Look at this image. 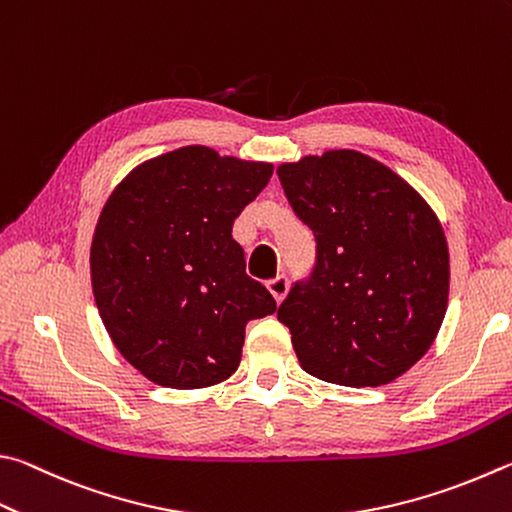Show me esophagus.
<instances>
[{
    "label": "esophagus",
    "instance_id": "obj_1",
    "mask_svg": "<svg viewBox=\"0 0 512 512\" xmlns=\"http://www.w3.org/2000/svg\"><path fill=\"white\" fill-rule=\"evenodd\" d=\"M268 291L275 297V302H282L288 291V277L286 275H277L275 280H268Z\"/></svg>",
    "mask_w": 512,
    "mask_h": 512
}]
</instances>
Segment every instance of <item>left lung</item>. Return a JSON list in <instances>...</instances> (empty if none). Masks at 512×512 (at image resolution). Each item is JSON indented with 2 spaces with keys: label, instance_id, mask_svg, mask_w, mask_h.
<instances>
[{
  "label": "left lung",
  "instance_id": "8db88e82",
  "mask_svg": "<svg viewBox=\"0 0 512 512\" xmlns=\"http://www.w3.org/2000/svg\"><path fill=\"white\" fill-rule=\"evenodd\" d=\"M315 235V266L277 309L302 369L347 387L403 376L432 347L448 309L441 221L410 183L356 150L277 167Z\"/></svg>",
  "mask_w": 512,
  "mask_h": 512
}]
</instances>
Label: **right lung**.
I'll return each instance as SVG.
<instances>
[{"mask_svg":"<svg viewBox=\"0 0 512 512\" xmlns=\"http://www.w3.org/2000/svg\"><path fill=\"white\" fill-rule=\"evenodd\" d=\"M271 174V163L188 145L134 167L107 199L91 286L109 338L152 383L199 389L230 378L246 324L275 313L232 239Z\"/></svg>","mask_w":512,"mask_h":512,"instance_id":"right-lung-1","label":"right lung"}]
</instances>
